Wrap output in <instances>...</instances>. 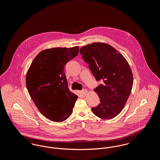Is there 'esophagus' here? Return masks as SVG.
<instances>
[{
    "mask_svg": "<svg viewBox=\"0 0 160 160\" xmlns=\"http://www.w3.org/2000/svg\"><path fill=\"white\" fill-rule=\"evenodd\" d=\"M88 93V91L86 89H83L82 91V93L83 95H86Z\"/></svg>",
    "mask_w": 160,
    "mask_h": 160,
    "instance_id": "34e87169",
    "label": "esophagus"
}]
</instances>
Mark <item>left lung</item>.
I'll list each match as a JSON object with an SVG mask.
<instances>
[{
	"instance_id": "left-lung-1",
	"label": "left lung",
	"mask_w": 160,
	"mask_h": 160,
	"mask_svg": "<svg viewBox=\"0 0 160 160\" xmlns=\"http://www.w3.org/2000/svg\"><path fill=\"white\" fill-rule=\"evenodd\" d=\"M80 52L96 80L104 82L94 89L100 103L92 111L99 118L112 119L122 111L131 92L133 76L129 65L122 54L106 43L88 44Z\"/></svg>"
}]
</instances>
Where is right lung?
<instances>
[{"mask_svg":"<svg viewBox=\"0 0 160 160\" xmlns=\"http://www.w3.org/2000/svg\"><path fill=\"white\" fill-rule=\"evenodd\" d=\"M78 50V46L44 50L27 72L26 84L31 98L41 114L54 122L68 119L78 98L69 90L64 67Z\"/></svg>","mask_w":160,"mask_h":160,"instance_id":"1","label":"right lung"}]
</instances>
